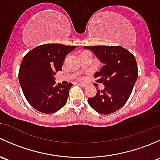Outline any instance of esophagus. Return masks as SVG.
I'll return each instance as SVG.
<instances>
[{"instance_id": "obj_1", "label": "esophagus", "mask_w": 160, "mask_h": 160, "mask_svg": "<svg viewBox=\"0 0 160 160\" xmlns=\"http://www.w3.org/2000/svg\"><path fill=\"white\" fill-rule=\"evenodd\" d=\"M78 84L80 85V86L83 87V88H86V87L88 86V85H87L86 83H78Z\"/></svg>"}]
</instances>
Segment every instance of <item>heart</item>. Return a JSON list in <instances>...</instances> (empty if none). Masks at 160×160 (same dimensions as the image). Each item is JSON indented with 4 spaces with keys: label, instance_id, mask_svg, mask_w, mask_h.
Segmentation results:
<instances>
[{
    "label": "heart",
    "instance_id": "heart-1",
    "mask_svg": "<svg viewBox=\"0 0 160 160\" xmlns=\"http://www.w3.org/2000/svg\"><path fill=\"white\" fill-rule=\"evenodd\" d=\"M85 52H87V51H85Z\"/></svg>",
    "mask_w": 160,
    "mask_h": 160
}]
</instances>
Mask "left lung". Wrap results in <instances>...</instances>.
<instances>
[{
	"instance_id": "obj_1",
	"label": "left lung",
	"mask_w": 160,
	"mask_h": 160,
	"mask_svg": "<svg viewBox=\"0 0 160 160\" xmlns=\"http://www.w3.org/2000/svg\"><path fill=\"white\" fill-rule=\"evenodd\" d=\"M91 50L104 66L94 74L98 83L104 89L98 90L93 98H88L90 107L97 112L109 114L119 110L128 100L138 78L135 58L120 46H84Z\"/></svg>"
}]
</instances>
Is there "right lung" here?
<instances>
[{"label": "right lung", "mask_w": 160, "mask_h": 160, "mask_svg": "<svg viewBox=\"0 0 160 160\" xmlns=\"http://www.w3.org/2000/svg\"><path fill=\"white\" fill-rule=\"evenodd\" d=\"M76 46L45 44L28 52L23 58L18 80L24 95L37 111L45 114L63 107L72 83L56 85L54 75L62 70L66 56Z\"/></svg>", "instance_id": "right-lung-1"}]
</instances>
